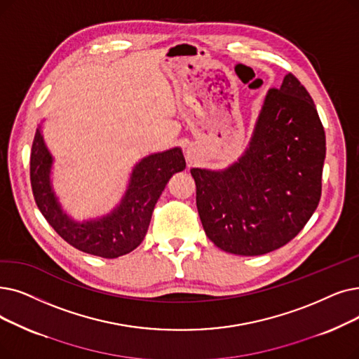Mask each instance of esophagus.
Returning <instances> with one entry per match:
<instances>
[{
  "instance_id": "34e87169",
  "label": "esophagus",
  "mask_w": 359,
  "mask_h": 359,
  "mask_svg": "<svg viewBox=\"0 0 359 359\" xmlns=\"http://www.w3.org/2000/svg\"><path fill=\"white\" fill-rule=\"evenodd\" d=\"M188 157H189V158H192V157H194V155H192V152H191V151H188Z\"/></svg>"
}]
</instances>
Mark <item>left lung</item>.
<instances>
[{
  "instance_id": "left-lung-1",
  "label": "left lung",
  "mask_w": 359,
  "mask_h": 359,
  "mask_svg": "<svg viewBox=\"0 0 359 359\" xmlns=\"http://www.w3.org/2000/svg\"><path fill=\"white\" fill-rule=\"evenodd\" d=\"M325 133L316 104L289 73L267 92L251 142L224 170L192 168L208 239L226 252L264 255L290 242L321 198Z\"/></svg>"
}]
</instances>
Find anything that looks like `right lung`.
<instances>
[{"label":"right lung","mask_w":359,"mask_h":359,"mask_svg":"<svg viewBox=\"0 0 359 359\" xmlns=\"http://www.w3.org/2000/svg\"><path fill=\"white\" fill-rule=\"evenodd\" d=\"M51 167L53 155L43 142L41 129H36L30 152V184L45 220L79 251L117 258L142 243L154 207L167 182L184 170L186 163L180 148L148 155L135 165L120 204L110 214L82 223L74 222L61 208L51 186Z\"/></svg>","instance_id":"right-lung-1"}]
</instances>
